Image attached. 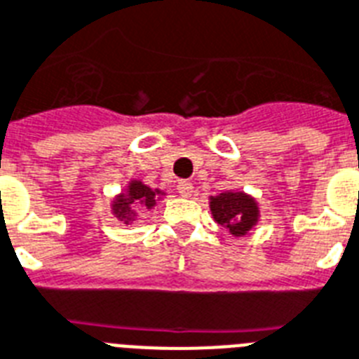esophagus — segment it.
Here are the masks:
<instances>
[{
  "mask_svg": "<svg viewBox=\"0 0 359 359\" xmlns=\"http://www.w3.org/2000/svg\"><path fill=\"white\" fill-rule=\"evenodd\" d=\"M177 189H179V194L182 197H191V194H194V184H191V180H180Z\"/></svg>",
  "mask_w": 359,
  "mask_h": 359,
  "instance_id": "esophagus-1",
  "label": "esophagus"
}]
</instances>
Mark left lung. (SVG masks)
<instances>
[{"label":"left lung","mask_w":359,"mask_h":359,"mask_svg":"<svg viewBox=\"0 0 359 359\" xmlns=\"http://www.w3.org/2000/svg\"><path fill=\"white\" fill-rule=\"evenodd\" d=\"M210 212L217 225L225 226L236 238L247 236L260 221V208L252 195L226 189L210 197Z\"/></svg>","instance_id":"obj_1"}]
</instances>
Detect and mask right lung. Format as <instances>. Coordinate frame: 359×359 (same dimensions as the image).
Listing matches in <instances>:
<instances>
[{
    "instance_id": "add662e5",
    "label": "right lung",
    "mask_w": 359,
    "mask_h": 359,
    "mask_svg": "<svg viewBox=\"0 0 359 359\" xmlns=\"http://www.w3.org/2000/svg\"><path fill=\"white\" fill-rule=\"evenodd\" d=\"M162 189H153L147 184H144L142 180L130 179L127 188L119 195H116L112 201V214L118 217L119 221H123L125 225H130L133 221L138 217V210H151L156 206V201L164 197Z\"/></svg>"
}]
</instances>
